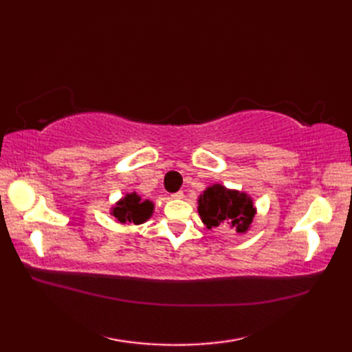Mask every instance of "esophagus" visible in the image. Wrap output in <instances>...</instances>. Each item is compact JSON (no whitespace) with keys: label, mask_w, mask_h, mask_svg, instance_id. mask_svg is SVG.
I'll return each mask as SVG.
<instances>
[{"label":"esophagus","mask_w":352,"mask_h":352,"mask_svg":"<svg viewBox=\"0 0 352 352\" xmlns=\"http://www.w3.org/2000/svg\"><path fill=\"white\" fill-rule=\"evenodd\" d=\"M172 198H174V199H182L183 197H184V193L180 190V192H175V193H172V195H170Z\"/></svg>","instance_id":"34e87169"}]
</instances>
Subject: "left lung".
Listing matches in <instances>:
<instances>
[{
	"label": "left lung",
	"mask_w": 352,
	"mask_h": 352,
	"mask_svg": "<svg viewBox=\"0 0 352 352\" xmlns=\"http://www.w3.org/2000/svg\"><path fill=\"white\" fill-rule=\"evenodd\" d=\"M198 213L207 228L230 227L236 233H246L256 214V207L245 192L212 184L199 195Z\"/></svg>",
	"instance_id": "8db88e82"
}]
</instances>
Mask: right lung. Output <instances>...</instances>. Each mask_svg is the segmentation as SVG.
Wrapping results in <instances>:
<instances>
[{
	"mask_svg": "<svg viewBox=\"0 0 352 352\" xmlns=\"http://www.w3.org/2000/svg\"><path fill=\"white\" fill-rule=\"evenodd\" d=\"M154 212V204L149 199H142L136 192L126 193L124 198H121L116 203V206L111 207L110 214L115 216L119 223H139L146 222Z\"/></svg>",
	"mask_w": 352,
	"mask_h": 352,
	"instance_id": "add662e5",
	"label": "right lung"
}]
</instances>
